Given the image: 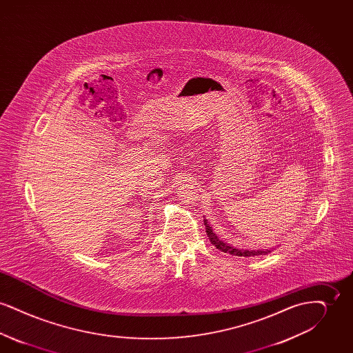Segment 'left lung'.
Here are the masks:
<instances>
[{
    "label": "left lung",
    "instance_id": "1",
    "mask_svg": "<svg viewBox=\"0 0 353 353\" xmlns=\"http://www.w3.org/2000/svg\"><path fill=\"white\" fill-rule=\"evenodd\" d=\"M203 225H205V229H206V234L209 236V239H210V242L221 250V252H229V254H232V255H238V256H254V255H265V254H269L270 250H241V249H235V248H232V246H229V245H226L225 242H222L221 239H219V236L216 235V233H213V230H212V228L209 226V223H208V221L206 219H203Z\"/></svg>",
    "mask_w": 353,
    "mask_h": 353
}]
</instances>
